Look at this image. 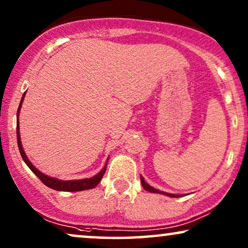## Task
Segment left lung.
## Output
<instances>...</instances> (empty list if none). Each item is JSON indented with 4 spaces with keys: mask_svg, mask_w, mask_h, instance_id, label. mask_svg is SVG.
<instances>
[{
    "mask_svg": "<svg viewBox=\"0 0 248 248\" xmlns=\"http://www.w3.org/2000/svg\"><path fill=\"white\" fill-rule=\"evenodd\" d=\"M140 179H141V184H142V186H143V188L145 189V191H148V192H151V193H159V194L167 195V196H169V198H181V196H183V194H170V193H166V192L159 191V189L152 187L151 185H149L148 183L144 181V178L142 177L141 175H140Z\"/></svg>",
    "mask_w": 248,
    "mask_h": 248,
    "instance_id": "1",
    "label": "left lung"
}]
</instances>
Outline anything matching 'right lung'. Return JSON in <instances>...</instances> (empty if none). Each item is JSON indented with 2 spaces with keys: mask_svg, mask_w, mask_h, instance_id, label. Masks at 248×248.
Here are the masks:
<instances>
[{
  "mask_svg": "<svg viewBox=\"0 0 248 248\" xmlns=\"http://www.w3.org/2000/svg\"><path fill=\"white\" fill-rule=\"evenodd\" d=\"M26 93L22 94L21 101H20L19 108H18V113H16V140H18V147L20 150V155L23 159V161L26 162V165L31 169V171L35 174L37 177H38L40 181H42L44 184H45L47 187H50L53 189H56V191H63V192H80V191H84V189H90L96 187V186L99 184V182L103 178V176L106 171V167H107V161L105 164L104 168L98 172L97 175L93 176L90 178H83V179H73V181H62V179H57L55 177H50V176H47L38 170L35 166L31 164V161L29 160L28 157H27L25 150L22 148V143H21V138H20V128H19V115H20V109H21L23 99H25ZM108 160V159H107Z\"/></svg>",
  "mask_w": 248,
  "mask_h": 248,
  "instance_id": "right-lung-1",
  "label": "right lung"
}]
</instances>
